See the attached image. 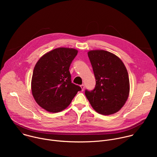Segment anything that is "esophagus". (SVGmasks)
Returning <instances> with one entry per match:
<instances>
[{
  "label": "esophagus",
  "instance_id": "1",
  "mask_svg": "<svg viewBox=\"0 0 157 157\" xmlns=\"http://www.w3.org/2000/svg\"><path fill=\"white\" fill-rule=\"evenodd\" d=\"M80 86H81V90H82V91H84V84H81Z\"/></svg>",
  "mask_w": 157,
  "mask_h": 157
}]
</instances>
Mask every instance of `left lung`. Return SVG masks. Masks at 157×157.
Returning a JSON list of instances; mask_svg holds the SVG:
<instances>
[{"label":"left lung","mask_w":157,"mask_h":157,"mask_svg":"<svg viewBox=\"0 0 157 157\" xmlns=\"http://www.w3.org/2000/svg\"><path fill=\"white\" fill-rule=\"evenodd\" d=\"M87 55L96 86L91 91L86 89L85 95L97 113L114 114L122 107L129 94L130 83L125 66L119 57L107 51L92 50Z\"/></svg>","instance_id":"1"}]
</instances>
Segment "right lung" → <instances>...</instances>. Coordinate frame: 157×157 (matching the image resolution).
Masks as SVG:
<instances>
[{
	"instance_id": "add662e5",
	"label": "right lung",
	"mask_w": 157,
	"mask_h": 157,
	"mask_svg": "<svg viewBox=\"0 0 157 157\" xmlns=\"http://www.w3.org/2000/svg\"><path fill=\"white\" fill-rule=\"evenodd\" d=\"M78 54L73 48H58L44 55L35 66L32 92L36 103L50 113L68 107L80 86L71 82L70 66Z\"/></svg>"
}]
</instances>
